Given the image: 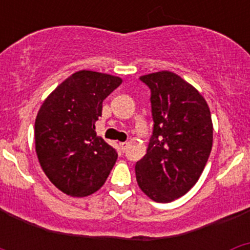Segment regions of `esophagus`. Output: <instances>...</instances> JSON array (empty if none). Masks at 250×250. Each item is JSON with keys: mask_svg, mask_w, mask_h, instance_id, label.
Segmentation results:
<instances>
[{"mask_svg": "<svg viewBox=\"0 0 250 250\" xmlns=\"http://www.w3.org/2000/svg\"><path fill=\"white\" fill-rule=\"evenodd\" d=\"M127 145H129V143H127V141H125V143H120V147L123 150H125L127 147Z\"/></svg>", "mask_w": 250, "mask_h": 250, "instance_id": "34e87169", "label": "esophagus"}]
</instances>
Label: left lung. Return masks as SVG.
<instances>
[{
  "label": "left lung",
  "instance_id": "left-lung-1",
  "mask_svg": "<svg viewBox=\"0 0 250 250\" xmlns=\"http://www.w3.org/2000/svg\"><path fill=\"white\" fill-rule=\"evenodd\" d=\"M151 96L152 135L135 165L136 182L156 203L178 199L195 185L213 146V123L198 90L171 71L140 76Z\"/></svg>",
  "mask_w": 250,
  "mask_h": 250
}]
</instances>
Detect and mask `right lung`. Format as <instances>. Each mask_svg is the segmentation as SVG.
Listing matches in <instances>:
<instances>
[{"label": "right lung", "instance_id": "obj_1", "mask_svg": "<svg viewBox=\"0 0 250 250\" xmlns=\"http://www.w3.org/2000/svg\"><path fill=\"white\" fill-rule=\"evenodd\" d=\"M120 77L81 70L60 83L43 101L35 121V147L50 182L70 196L98 191L118 152L96 135L95 123Z\"/></svg>", "mask_w": 250, "mask_h": 250}]
</instances>
